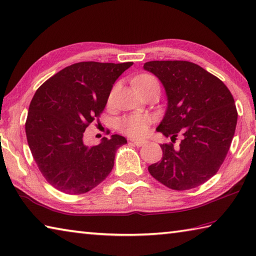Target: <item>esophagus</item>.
<instances>
[{"instance_id":"1","label":"esophagus","mask_w":256,"mask_h":256,"mask_svg":"<svg viewBox=\"0 0 256 256\" xmlns=\"http://www.w3.org/2000/svg\"><path fill=\"white\" fill-rule=\"evenodd\" d=\"M131 142L133 144H136V146H144V144L146 143V141L143 140V138H132Z\"/></svg>"}]
</instances>
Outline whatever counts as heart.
Listing matches in <instances>:
<instances>
[{
  "label": "heart",
  "instance_id": "1",
  "mask_svg": "<svg viewBox=\"0 0 256 256\" xmlns=\"http://www.w3.org/2000/svg\"><path fill=\"white\" fill-rule=\"evenodd\" d=\"M152 85H158V82L154 77L148 75V74L138 76L136 80H134V86L136 87V90H141V88ZM150 122L151 120L148 115L132 114L120 118L118 120V128L120 131L128 134V136L132 138H138L148 132Z\"/></svg>",
  "mask_w": 256,
  "mask_h": 256
}]
</instances>
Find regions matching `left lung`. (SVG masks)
Returning <instances> with one entry per match:
<instances>
[{
  "mask_svg": "<svg viewBox=\"0 0 256 256\" xmlns=\"http://www.w3.org/2000/svg\"><path fill=\"white\" fill-rule=\"evenodd\" d=\"M143 68L164 87L166 110L158 132L174 142L161 144V161L148 172L174 190L196 188L215 176L233 140L238 110L226 85L198 64L182 60L148 62Z\"/></svg>",
  "mask_w": 256,
  "mask_h": 256,
  "instance_id": "left-lung-1",
  "label": "left lung"
}]
</instances>
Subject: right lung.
Returning <instances> with one entry per match:
<instances>
[{"mask_svg": "<svg viewBox=\"0 0 256 256\" xmlns=\"http://www.w3.org/2000/svg\"><path fill=\"white\" fill-rule=\"evenodd\" d=\"M132 64H74L36 92L26 122V140L41 174L59 192L85 194L112 171L115 153L126 138L114 134L90 146L84 132L103 112L116 80Z\"/></svg>", "mask_w": 256, "mask_h": 256, "instance_id": "1", "label": "right lung"}]
</instances>
